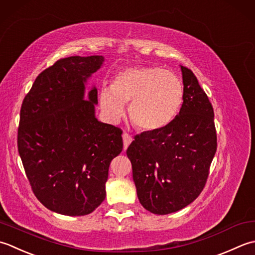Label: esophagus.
I'll return each mask as SVG.
<instances>
[{
  "label": "esophagus",
  "instance_id": "esophagus-1",
  "mask_svg": "<svg viewBox=\"0 0 255 255\" xmlns=\"http://www.w3.org/2000/svg\"><path fill=\"white\" fill-rule=\"evenodd\" d=\"M122 137H123L124 149H127V148H128V145L131 144V142H132V136H131V135H129L128 133L124 132V133L122 134Z\"/></svg>",
  "mask_w": 255,
  "mask_h": 255
}]
</instances>
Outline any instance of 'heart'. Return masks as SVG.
Here are the masks:
<instances>
[{"mask_svg": "<svg viewBox=\"0 0 255 255\" xmlns=\"http://www.w3.org/2000/svg\"><path fill=\"white\" fill-rule=\"evenodd\" d=\"M100 107L109 121L124 116L131 101L129 119L138 129L157 131L174 120L184 101V87L174 72L156 66L129 67L118 72L112 86L100 90Z\"/></svg>", "mask_w": 255, "mask_h": 255, "instance_id": "1", "label": "heart"}]
</instances>
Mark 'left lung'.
I'll return each instance as SVG.
<instances>
[{"label": "left lung", "mask_w": 255, "mask_h": 255, "mask_svg": "<svg viewBox=\"0 0 255 255\" xmlns=\"http://www.w3.org/2000/svg\"><path fill=\"white\" fill-rule=\"evenodd\" d=\"M180 68L179 113L163 128L135 135L127 150L138 200L155 215L178 211L200 195L217 150L214 108L194 72Z\"/></svg>", "instance_id": "1"}]
</instances>
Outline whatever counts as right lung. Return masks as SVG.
Masks as SVG:
<instances>
[{
  "mask_svg": "<svg viewBox=\"0 0 255 255\" xmlns=\"http://www.w3.org/2000/svg\"><path fill=\"white\" fill-rule=\"evenodd\" d=\"M102 56H71L41 71L20 108L17 147L34 195L65 216L89 215L106 198L111 160L122 152V129L98 121L93 87L85 84Z\"/></svg>",
  "mask_w": 255,
  "mask_h": 255,
  "instance_id": "1",
  "label": "right lung"
}]
</instances>
